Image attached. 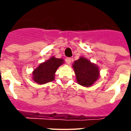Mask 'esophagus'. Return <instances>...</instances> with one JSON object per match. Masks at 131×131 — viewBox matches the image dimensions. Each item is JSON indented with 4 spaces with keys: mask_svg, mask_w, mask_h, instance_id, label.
I'll list each match as a JSON object with an SVG mask.
<instances>
[{
    "mask_svg": "<svg viewBox=\"0 0 131 131\" xmlns=\"http://www.w3.org/2000/svg\"><path fill=\"white\" fill-rule=\"evenodd\" d=\"M65 61L68 64H70L71 62V58H67L65 59Z\"/></svg>",
    "mask_w": 131,
    "mask_h": 131,
    "instance_id": "34e87169",
    "label": "esophagus"
}]
</instances>
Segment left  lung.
I'll return each instance as SVG.
<instances>
[{"instance_id": "obj_1", "label": "left lung", "mask_w": 131, "mask_h": 131, "mask_svg": "<svg viewBox=\"0 0 131 131\" xmlns=\"http://www.w3.org/2000/svg\"><path fill=\"white\" fill-rule=\"evenodd\" d=\"M78 84L85 87H90L99 78V69L95 64L89 60L80 57L73 64Z\"/></svg>"}]
</instances>
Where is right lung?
<instances>
[{"label": "right lung", "mask_w": 131, "mask_h": 131, "mask_svg": "<svg viewBox=\"0 0 131 131\" xmlns=\"http://www.w3.org/2000/svg\"><path fill=\"white\" fill-rule=\"evenodd\" d=\"M64 63V60L52 56L40 64L32 72V80L38 84H44L52 82L55 78L58 68Z\"/></svg>", "instance_id": "right-lung-1"}]
</instances>
